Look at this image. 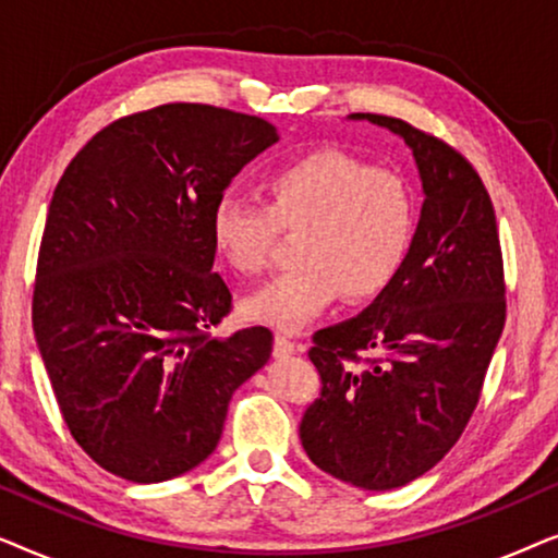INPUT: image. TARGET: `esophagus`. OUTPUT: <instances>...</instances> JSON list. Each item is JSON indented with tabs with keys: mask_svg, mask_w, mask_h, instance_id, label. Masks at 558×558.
<instances>
[{
	"mask_svg": "<svg viewBox=\"0 0 558 558\" xmlns=\"http://www.w3.org/2000/svg\"><path fill=\"white\" fill-rule=\"evenodd\" d=\"M294 350H296V342L292 338H287V335H277V338H274V355L277 357L292 355Z\"/></svg>",
	"mask_w": 558,
	"mask_h": 558,
	"instance_id": "esophagus-1",
	"label": "esophagus"
}]
</instances>
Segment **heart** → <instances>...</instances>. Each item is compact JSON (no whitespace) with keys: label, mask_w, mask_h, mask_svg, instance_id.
Segmentation results:
<instances>
[{"label":"heart","mask_w":558,"mask_h":558,"mask_svg":"<svg viewBox=\"0 0 558 558\" xmlns=\"http://www.w3.org/2000/svg\"><path fill=\"white\" fill-rule=\"evenodd\" d=\"M264 205L220 195L208 231L216 254L239 274H258L279 231H300L296 266L243 300L254 323L294 332L345 292L350 302L384 294L407 264L416 231L409 182L338 149L281 165L262 182Z\"/></svg>","instance_id":"heart-1"}]
</instances>
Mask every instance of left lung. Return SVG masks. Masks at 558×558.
Instances as JSON below:
<instances>
[{
	"instance_id": "left-lung-1",
	"label": "left lung",
	"mask_w": 558,
	"mask_h": 558,
	"mask_svg": "<svg viewBox=\"0 0 558 558\" xmlns=\"http://www.w3.org/2000/svg\"><path fill=\"white\" fill-rule=\"evenodd\" d=\"M348 119L401 136L424 203L393 284L312 335L323 386L300 439L327 475L378 493L422 477L460 439L506 325V284L490 195L468 159L401 119ZM361 349L379 355L368 369L352 368Z\"/></svg>"
}]
</instances>
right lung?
Masks as SVG:
<instances>
[{
  "mask_svg": "<svg viewBox=\"0 0 558 558\" xmlns=\"http://www.w3.org/2000/svg\"><path fill=\"white\" fill-rule=\"evenodd\" d=\"M277 126L165 104L101 129L68 165L45 220L33 330L52 393L90 460L165 483L208 460L228 401L271 332L210 335L231 310L208 218Z\"/></svg>",
  "mask_w": 558,
  "mask_h": 558,
  "instance_id": "right-lung-1",
  "label": "right lung"
}]
</instances>
